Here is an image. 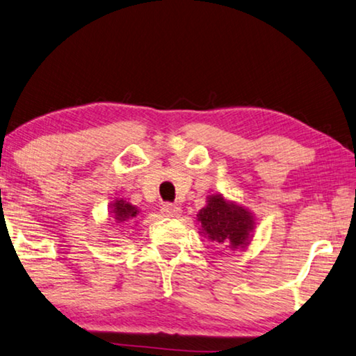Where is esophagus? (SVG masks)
<instances>
[{
  "instance_id": "1",
  "label": "esophagus",
  "mask_w": 356,
  "mask_h": 356,
  "mask_svg": "<svg viewBox=\"0 0 356 356\" xmlns=\"http://www.w3.org/2000/svg\"><path fill=\"white\" fill-rule=\"evenodd\" d=\"M161 212L166 217H179L180 214H182V209H180L179 206L172 204V203H164L161 206Z\"/></svg>"
}]
</instances>
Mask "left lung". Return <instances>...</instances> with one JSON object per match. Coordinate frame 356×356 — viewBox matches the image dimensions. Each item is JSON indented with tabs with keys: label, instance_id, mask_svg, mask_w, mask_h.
<instances>
[{
	"label": "left lung",
	"instance_id": "obj_1",
	"mask_svg": "<svg viewBox=\"0 0 356 356\" xmlns=\"http://www.w3.org/2000/svg\"><path fill=\"white\" fill-rule=\"evenodd\" d=\"M198 220L211 241L222 243L230 249L243 248L248 243L249 233L254 229L251 212L241 206L227 203L220 195L209 196L208 206L200 211Z\"/></svg>",
	"mask_w": 356,
	"mask_h": 356
}]
</instances>
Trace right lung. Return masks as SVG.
Masks as SVG:
<instances>
[{"mask_svg":"<svg viewBox=\"0 0 356 356\" xmlns=\"http://www.w3.org/2000/svg\"><path fill=\"white\" fill-rule=\"evenodd\" d=\"M113 219L118 222V224H129V222L137 216L139 209L131 203H126L124 200H116L113 203Z\"/></svg>","mask_w":356,"mask_h":356,"instance_id":"add662e5","label":"right lung"}]
</instances>
